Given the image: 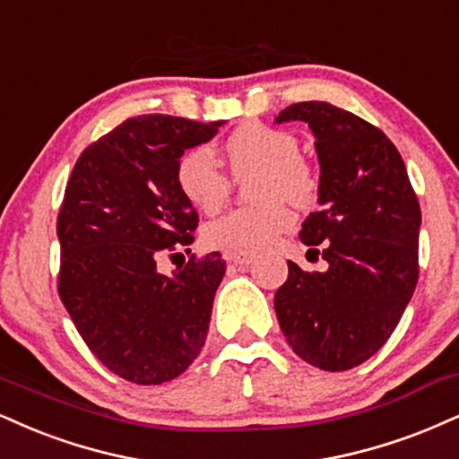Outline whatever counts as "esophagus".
<instances>
[{
  "mask_svg": "<svg viewBox=\"0 0 459 459\" xmlns=\"http://www.w3.org/2000/svg\"><path fill=\"white\" fill-rule=\"evenodd\" d=\"M254 261H256V254H247V252H229V254H226V263L235 264V267H250Z\"/></svg>",
  "mask_w": 459,
  "mask_h": 459,
  "instance_id": "obj_1",
  "label": "esophagus"
}]
</instances>
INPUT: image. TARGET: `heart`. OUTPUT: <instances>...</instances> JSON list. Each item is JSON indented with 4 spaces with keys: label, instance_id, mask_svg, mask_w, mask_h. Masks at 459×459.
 I'll list each match as a JSON object with an SVG mask.
<instances>
[{
    "label": "heart",
    "instance_id": "1",
    "mask_svg": "<svg viewBox=\"0 0 459 459\" xmlns=\"http://www.w3.org/2000/svg\"><path fill=\"white\" fill-rule=\"evenodd\" d=\"M290 132L272 126H239L224 143L230 173L254 179V196L263 203L239 207L213 220L203 230L209 247L226 252H261L272 247L278 237L295 224V212L286 205H307L316 198L318 177ZM175 184L190 205L205 213L218 212L230 196V179L215 162L212 149L192 147L175 164Z\"/></svg>",
    "mask_w": 459,
    "mask_h": 459
}]
</instances>
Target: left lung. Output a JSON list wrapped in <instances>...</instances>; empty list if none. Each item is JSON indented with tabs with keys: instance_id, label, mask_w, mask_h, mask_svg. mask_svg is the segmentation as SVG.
<instances>
[{
	"instance_id": "8db88e82",
	"label": "left lung",
	"mask_w": 459,
	"mask_h": 459,
	"mask_svg": "<svg viewBox=\"0 0 459 459\" xmlns=\"http://www.w3.org/2000/svg\"><path fill=\"white\" fill-rule=\"evenodd\" d=\"M306 121L320 164L318 203L299 239L329 263L289 261L275 314L290 349L314 368L368 361L400 323L419 278L421 209L404 160L385 132L329 102H297L275 117ZM307 250V252H310Z\"/></svg>"
}]
</instances>
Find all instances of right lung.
Returning <instances> with one entry per match:
<instances>
[{
	"label": "right lung",
	"instance_id": "add662e5",
	"mask_svg": "<svg viewBox=\"0 0 459 459\" xmlns=\"http://www.w3.org/2000/svg\"><path fill=\"white\" fill-rule=\"evenodd\" d=\"M222 124L126 119L81 153L65 186L59 297L93 355L130 383L177 378L205 344L226 263L212 252L164 275L158 261L181 254L198 226L175 184L177 160Z\"/></svg>",
	"mask_w": 459,
	"mask_h": 459
}]
</instances>
